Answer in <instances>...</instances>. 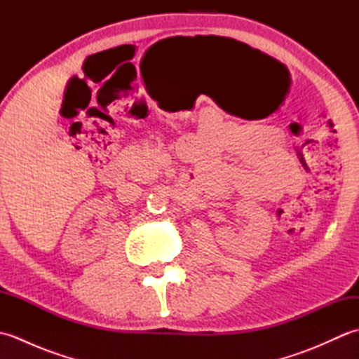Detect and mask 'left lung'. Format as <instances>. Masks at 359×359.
Returning <instances> with one entry per match:
<instances>
[{"label":"left lung","mask_w":359,"mask_h":359,"mask_svg":"<svg viewBox=\"0 0 359 359\" xmlns=\"http://www.w3.org/2000/svg\"><path fill=\"white\" fill-rule=\"evenodd\" d=\"M236 43H239V41H236ZM239 44L242 46V48H243V49H247V50H251V52H255V53H261V52H259V50H256V49H251L248 44H243V43H239ZM261 55H264V53H261ZM265 57H266V55H265ZM266 58H269V57H266Z\"/></svg>","instance_id":"1"}]
</instances>
